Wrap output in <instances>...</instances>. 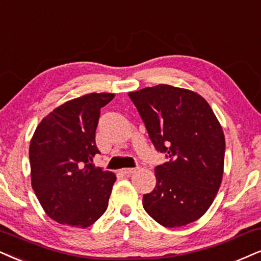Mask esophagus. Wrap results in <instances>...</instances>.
<instances>
[{"mask_svg": "<svg viewBox=\"0 0 261 261\" xmlns=\"http://www.w3.org/2000/svg\"><path fill=\"white\" fill-rule=\"evenodd\" d=\"M138 169H139L138 167L137 168H123L122 169V173L125 175H130V174H134V173L138 172Z\"/></svg>", "mask_w": 261, "mask_h": 261, "instance_id": "34e87169", "label": "esophagus"}]
</instances>
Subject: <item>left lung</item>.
I'll return each instance as SVG.
<instances>
[{
  "instance_id": "left-lung-1",
  "label": "left lung",
  "mask_w": 261,
  "mask_h": 261,
  "mask_svg": "<svg viewBox=\"0 0 261 261\" xmlns=\"http://www.w3.org/2000/svg\"><path fill=\"white\" fill-rule=\"evenodd\" d=\"M153 146L169 157L144 195L146 213L165 227L196 221L213 203L224 174L225 137L203 96L169 85L128 93Z\"/></svg>"
}]
</instances>
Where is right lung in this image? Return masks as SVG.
<instances>
[{"label":"right lung","mask_w":261,"mask_h":261,"mask_svg":"<svg viewBox=\"0 0 261 261\" xmlns=\"http://www.w3.org/2000/svg\"><path fill=\"white\" fill-rule=\"evenodd\" d=\"M115 94L91 93L58 106L38 123L30 141L31 185L50 219L88 227L104 214L116 175L95 168L100 109Z\"/></svg>","instance_id":"add662e5"}]
</instances>
